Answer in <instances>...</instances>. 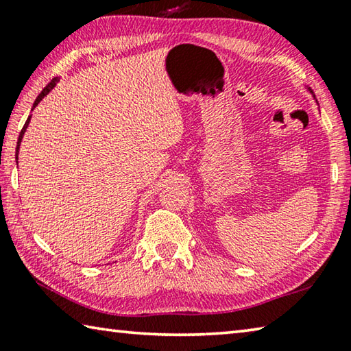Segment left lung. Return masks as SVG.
Returning a JSON list of instances; mask_svg holds the SVG:
<instances>
[{
	"label": "left lung",
	"mask_w": 351,
	"mask_h": 351,
	"mask_svg": "<svg viewBox=\"0 0 351 351\" xmlns=\"http://www.w3.org/2000/svg\"><path fill=\"white\" fill-rule=\"evenodd\" d=\"M305 88H306V91H310V94H311V96H313L314 99H316V96H314V93L311 91V88H308V86H305ZM316 102H317V100H316Z\"/></svg>",
	"instance_id": "8db88e82"
}]
</instances>
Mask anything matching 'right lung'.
<instances>
[{
    "label": "right lung",
    "instance_id": "obj_1",
    "mask_svg": "<svg viewBox=\"0 0 351 351\" xmlns=\"http://www.w3.org/2000/svg\"><path fill=\"white\" fill-rule=\"evenodd\" d=\"M58 77H54V79H52L49 83H47L46 85V88L43 91H41L40 94H38V97L35 99V102H34V106H32V110L35 108V106H37L41 100H43L47 94H49L52 90H54L56 88V85L58 83ZM31 110V111H32ZM31 117H32V114L27 117V121H26V123H25V127H23V130H21V133H20V136H19V142H16V150H15V161H16V164H19V153H20V145H21V141H23V136H25V133H26V130H27V127H29V122H31Z\"/></svg>",
    "mask_w": 351,
    "mask_h": 351
}]
</instances>
